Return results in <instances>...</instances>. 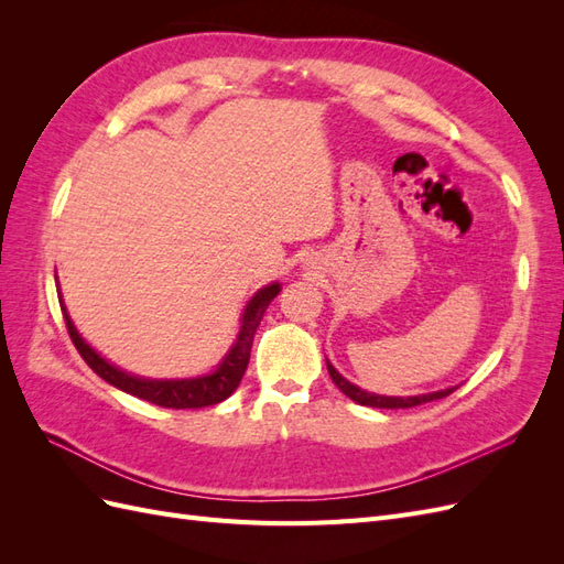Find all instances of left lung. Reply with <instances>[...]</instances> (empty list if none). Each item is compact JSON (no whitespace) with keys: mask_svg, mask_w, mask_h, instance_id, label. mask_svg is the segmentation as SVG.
Segmentation results:
<instances>
[{"mask_svg":"<svg viewBox=\"0 0 564 564\" xmlns=\"http://www.w3.org/2000/svg\"><path fill=\"white\" fill-rule=\"evenodd\" d=\"M327 369H329V377L332 381L338 386V390L344 392V395H348L352 402L357 404H365V406H377V409H409V406H419L423 402H433V400H442L452 395V392L458 388V386H452V388H445V390H435V392H423V395H412V398H392V395H377V392H367L362 390L360 386L350 383L348 379L340 377V373L336 371V367L327 360Z\"/></svg>","mask_w":564,"mask_h":564,"instance_id":"8db88e82","label":"left lung"}]
</instances>
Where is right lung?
Here are the masks:
<instances>
[{
    "mask_svg": "<svg viewBox=\"0 0 564 564\" xmlns=\"http://www.w3.org/2000/svg\"><path fill=\"white\" fill-rule=\"evenodd\" d=\"M56 286H58V278H56ZM280 292H282L280 282H270L261 286L245 305V313L240 317V332H237L230 350L224 355V360L216 365L214 371L202 373V377H191V379H145V377H139V373L119 369L117 365L108 362L98 350H94L87 340H84V336L75 327L70 313L65 308L63 296H58V301H61L67 332H70L77 352L84 357V362H87L100 379L119 390L129 392L133 398L148 400L158 406L199 409V406L224 402L226 398L232 395L237 386H240L249 365L253 334L259 329L270 301Z\"/></svg>",
    "mask_w": 564,
    "mask_h": 564,
    "instance_id": "1",
    "label": "right lung"
}]
</instances>
